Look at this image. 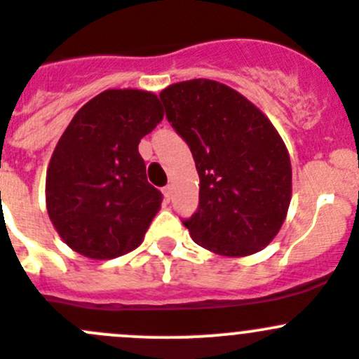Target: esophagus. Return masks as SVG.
<instances>
[{"label": "esophagus", "mask_w": 359, "mask_h": 359, "mask_svg": "<svg viewBox=\"0 0 359 359\" xmlns=\"http://www.w3.org/2000/svg\"><path fill=\"white\" fill-rule=\"evenodd\" d=\"M162 194H164V198L165 201H171V197H172V187L171 184H168V187H164L162 188Z\"/></svg>", "instance_id": "34e87169"}]
</instances>
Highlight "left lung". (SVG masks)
Segmentation results:
<instances>
[{"instance_id":"1","label":"left lung","mask_w":359,"mask_h":359,"mask_svg":"<svg viewBox=\"0 0 359 359\" xmlns=\"http://www.w3.org/2000/svg\"><path fill=\"white\" fill-rule=\"evenodd\" d=\"M161 99L201 180L198 209L183 222L191 239L223 257L264 250L292 201V162L276 127L243 94L215 80L169 85Z\"/></svg>"}]
</instances>
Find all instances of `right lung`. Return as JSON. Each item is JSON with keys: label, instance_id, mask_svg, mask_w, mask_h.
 Masks as SVG:
<instances>
[{"label": "right lung", "instance_id": "1", "mask_svg": "<svg viewBox=\"0 0 359 359\" xmlns=\"http://www.w3.org/2000/svg\"><path fill=\"white\" fill-rule=\"evenodd\" d=\"M164 118L154 92L109 88L81 106L47 169V211L60 239L83 257L136 250L162 204L137 151Z\"/></svg>", "mask_w": 359, "mask_h": 359}]
</instances>
